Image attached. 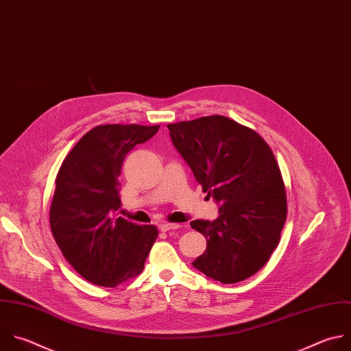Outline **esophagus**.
Wrapping results in <instances>:
<instances>
[{
	"mask_svg": "<svg viewBox=\"0 0 351 351\" xmlns=\"http://www.w3.org/2000/svg\"><path fill=\"white\" fill-rule=\"evenodd\" d=\"M179 227H180V224H178V223H162V224H160V230L164 231V232H167L169 230H176Z\"/></svg>",
	"mask_w": 351,
	"mask_h": 351,
	"instance_id": "34e87169",
	"label": "esophagus"
}]
</instances>
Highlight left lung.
<instances>
[{
  "label": "left lung",
  "instance_id": "left-lung-1",
  "mask_svg": "<svg viewBox=\"0 0 351 351\" xmlns=\"http://www.w3.org/2000/svg\"><path fill=\"white\" fill-rule=\"evenodd\" d=\"M168 130L202 191L220 205L213 221L190 223L206 239V250L193 266L223 284L250 278L269 262L287 219L285 186L270 146L223 115L169 124Z\"/></svg>",
  "mask_w": 351,
  "mask_h": 351
}]
</instances>
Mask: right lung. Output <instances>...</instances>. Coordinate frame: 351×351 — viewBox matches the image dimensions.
I'll return each mask as SVG.
<instances>
[{
    "mask_svg": "<svg viewBox=\"0 0 351 351\" xmlns=\"http://www.w3.org/2000/svg\"><path fill=\"white\" fill-rule=\"evenodd\" d=\"M160 125H97L66 156L49 209L53 239L66 261L86 281L117 287L142 273L158 237L156 226L115 217L127 154L153 138Z\"/></svg>",
    "mask_w": 351,
    "mask_h": 351,
    "instance_id": "add662e5",
    "label": "right lung"
}]
</instances>
